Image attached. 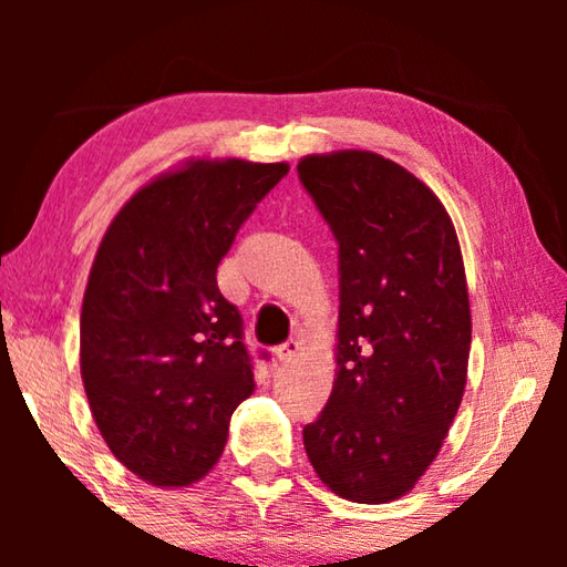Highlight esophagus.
<instances>
[{"mask_svg":"<svg viewBox=\"0 0 567 567\" xmlns=\"http://www.w3.org/2000/svg\"><path fill=\"white\" fill-rule=\"evenodd\" d=\"M300 348H302V342L290 338V340H285L282 344H277L275 352H277V358H280V362H290V360L297 358V352H300Z\"/></svg>","mask_w":567,"mask_h":567,"instance_id":"esophagus-1","label":"esophagus"}]
</instances>
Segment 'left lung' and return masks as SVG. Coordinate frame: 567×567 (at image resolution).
Instances as JSON below:
<instances>
[{"label":"left lung","instance_id":"left-lung-1","mask_svg":"<svg viewBox=\"0 0 567 567\" xmlns=\"http://www.w3.org/2000/svg\"><path fill=\"white\" fill-rule=\"evenodd\" d=\"M302 187L338 243V378L305 453L332 493L390 503L440 453L467 378L470 302L453 219L375 152L310 155Z\"/></svg>","mask_w":567,"mask_h":567}]
</instances>
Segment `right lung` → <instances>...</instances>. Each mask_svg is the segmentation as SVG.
<instances>
[{
  "label": "right lung",
  "instance_id": "add662e5",
  "mask_svg": "<svg viewBox=\"0 0 567 567\" xmlns=\"http://www.w3.org/2000/svg\"><path fill=\"white\" fill-rule=\"evenodd\" d=\"M287 172L187 162L142 187L102 237L82 302V382L104 443L152 485L207 475L252 395L243 315L219 292L217 265Z\"/></svg>",
  "mask_w": 567,
  "mask_h": 567
}]
</instances>
